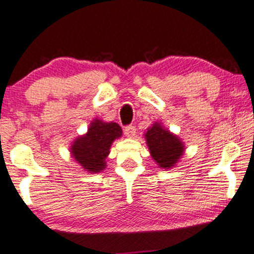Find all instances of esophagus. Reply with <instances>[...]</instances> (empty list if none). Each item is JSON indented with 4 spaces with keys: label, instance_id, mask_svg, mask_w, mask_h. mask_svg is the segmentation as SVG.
<instances>
[{
    "label": "esophagus",
    "instance_id": "esophagus-1",
    "mask_svg": "<svg viewBox=\"0 0 254 254\" xmlns=\"http://www.w3.org/2000/svg\"><path fill=\"white\" fill-rule=\"evenodd\" d=\"M124 134H126L127 138H133L135 135V127L133 126L127 127L124 128Z\"/></svg>",
    "mask_w": 254,
    "mask_h": 254
}]
</instances>
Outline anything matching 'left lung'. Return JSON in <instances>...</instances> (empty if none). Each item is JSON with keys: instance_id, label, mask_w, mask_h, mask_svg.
<instances>
[{"instance_id": "8db88e82", "label": "left lung", "mask_w": 254, "mask_h": 254, "mask_svg": "<svg viewBox=\"0 0 254 254\" xmlns=\"http://www.w3.org/2000/svg\"><path fill=\"white\" fill-rule=\"evenodd\" d=\"M152 159L162 169H171L185 152L184 142L162 126L154 122L144 133Z\"/></svg>"}]
</instances>
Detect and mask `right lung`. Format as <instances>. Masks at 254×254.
<instances>
[{"mask_svg":"<svg viewBox=\"0 0 254 254\" xmlns=\"http://www.w3.org/2000/svg\"><path fill=\"white\" fill-rule=\"evenodd\" d=\"M122 137V128L117 123L103 122L96 117L91 122L86 133L71 142L70 154L85 171L96 174L105 170L106 160L115 139Z\"/></svg>","mask_w":254,"mask_h":254,"instance_id":"obj_1","label":"right lung"}]
</instances>
